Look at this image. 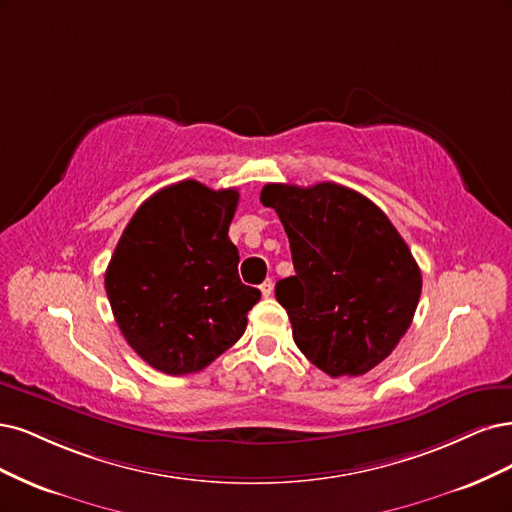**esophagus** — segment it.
I'll list each match as a JSON object with an SVG mask.
<instances>
[{
	"mask_svg": "<svg viewBox=\"0 0 512 512\" xmlns=\"http://www.w3.org/2000/svg\"><path fill=\"white\" fill-rule=\"evenodd\" d=\"M261 295H263V298H270V295H272V291H274V283H272V278H266V280H263V283H261Z\"/></svg>",
	"mask_w": 512,
	"mask_h": 512,
	"instance_id": "esophagus-1",
	"label": "esophagus"
}]
</instances>
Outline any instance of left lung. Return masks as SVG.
Wrapping results in <instances>:
<instances>
[{"mask_svg":"<svg viewBox=\"0 0 512 512\" xmlns=\"http://www.w3.org/2000/svg\"><path fill=\"white\" fill-rule=\"evenodd\" d=\"M261 204L276 210L289 238L295 276L274 293L298 349L334 378L381 364L421 298V270L387 214L336 183H272Z\"/></svg>","mask_w":512,"mask_h":512,"instance_id":"8db88e82","label":"left lung"}]
</instances>
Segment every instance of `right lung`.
Segmentation results:
<instances>
[{
    "mask_svg": "<svg viewBox=\"0 0 512 512\" xmlns=\"http://www.w3.org/2000/svg\"><path fill=\"white\" fill-rule=\"evenodd\" d=\"M240 193L180 180L136 210L106 270L121 334L148 366L191 374L212 364L246 329L261 291L238 276L229 240Z\"/></svg>",
    "mask_w": 512,
    "mask_h": 512,
    "instance_id": "1",
    "label": "right lung"
}]
</instances>
